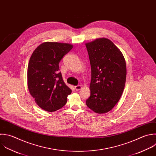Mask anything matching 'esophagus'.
Masks as SVG:
<instances>
[{"label": "esophagus", "mask_w": 156, "mask_h": 156, "mask_svg": "<svg viewBox=\"0 0 156 156\" xmlns=\"http://www.w3.org/2000/svg\"><path fill=\"white\" fill-rule=\"evenodd\" d=\"M74 88H75V90L76 91H79L82 88V86L81 85H77V86H75Z\"/></svg>", "instance_id": "esophagus-1"}]
</instances>
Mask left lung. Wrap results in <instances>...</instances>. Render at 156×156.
<instances>
[{"label": "left lung", "instance_id": "left-lung-1", "mask_svg": "<svg viewBox=\"0 0 156 156\" xmlns=\"http://www.w3.org/2000/svg\"><path fill=\"white\" fill-rule=\"evenodd\" d=\"M91 69L88 108L99 114L111 110L119 101L126 83L124 56L112 41L98 38L85 44Z\"/></svg>", "mask_w": 156, "mask_h": 156}]
</instances>
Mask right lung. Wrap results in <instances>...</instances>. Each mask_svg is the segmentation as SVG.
Wrapping results in <instances>:
<instances>
[{
    "label": "right lung",
    "instance_id": "right-lung-1",
    "mask_svg": "<svg viewBox=\"0 0 156 156\" xmlns=\"http://www.w3.org/2000/svg\"><path fill=\"white\" fill-rule=\"evenodd\" d=\"M73 46L68 43L45 42L32 53L28 65L27 85L37 105L54 112L67 102L71 90L65 83L58 64Z\"/></svg>",
    "mask_w": 156,
    "mask_h": 156
}]
</instances>
